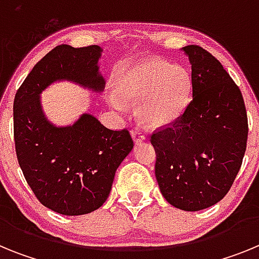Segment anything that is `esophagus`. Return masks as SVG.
<instances>
[{"mask_svg": "<svg viewBox=\"0 0 259 259\" xmlns=\"http://www.w3.org/2000/svg\"><path fill=\"white\" fill-rule=\"evenodd\" d=\"M131 135H132V139H134L135 143H136V144L143 143V141L146 139L145 134L141 131L140 128H134V130L131 131Z\"/></svg>", "mask_w": 259, "mask_h": 259, "instance_id": "esophagus-1", "label": "esophagus"}]
</instances>
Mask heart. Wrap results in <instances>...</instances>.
Returning <instances> with one entry per match:
<instances>
[{
    "label": "heart",
    "mask_w": 259,
    "mask_h": 259,
    "mask_svg": "<svg viewBox=\"0 0 259 259\" xmlns=\"http://www.w3.org/2000/svg\"><path fill=\"white\" fill-rule=\"evenodd\" d=\"M116 93L109 104L116 110L124 102L139 104L137 115L148 127H163L179 118L189 102L192 77L184 67L163 61H143L116 75Z\"/></svg>",
    "instance_id": "b5f03b06"
}]
</instances>
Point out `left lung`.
<instances>
[{
    "instance_id": "obj_1",
    "label": "left lung",
    "mask_w": 259,
    "mask_h": 259,
    "mask_svg": "<svg viewBox=\"0 0 259 259\" xmlns=\"http://www.w3.org/2000/svg\"><path fill=\"white\" fill-rule=\"evenodd\" d=\"M182 50L192 65V100L150 143L162 196L178 209L198 211L219 202L233 184L245 154L248 116L221 62L198 45Z\"/></svg>"
}]
</instances>
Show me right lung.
I'll list each match as a JSON object with an SVG mask.
<instances>
[{
	"label": "right lung",
	"instance_id": "obj_1",
	"mask_svg": "<svg viewBox=\"0 0 259 259\" xmlns=\"http://www.w3.org/2000/svg\"><path fill=\"white\" fill-rule=\"evenodd\" d=\"M98 45H58L23 81L14 98V140L19 166L37 200L63 215H83L109 197L115 171L134 149L127 130L113 131L92 114L74 124L57 127L48 120L40 95L54 81L67 80L102 92Z\"/></svg>",
	"mask_w": 259,
	"mask_h": 259
}]
</instances>
